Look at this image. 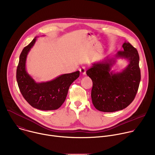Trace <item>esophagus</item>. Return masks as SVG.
I'll list each match as a JSON object with an SVG mask.
<instances>
[{"instance_id":"esophagus-1","label":"esophagus","mask_w":155,"mask_h":155,"mask_svg":"<svg viewBox=\"0 0 155 155\" xmlns=\"http://www.w3.org/2000/svg\"><path fill=\"white\" fill-rule=\"evenodd\" d=\"M80 73L82 75H85L86 74V68L85 67H82L79 69Z\"/></svg>"}]
</instances>
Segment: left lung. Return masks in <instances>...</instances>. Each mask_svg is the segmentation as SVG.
<instances>
[{
	"label": "left lung",
	"mask_w": 155,
	"mask_h": 155,
	"mask_svg": "<svg viewBox=\"0 0 155 155\" xmlns=\"http://www.w3.org/2000/svg\"><path fill=\"white\" fill-rule=\"evenodd\" d=\"M123 51L113 57L107 56L91 64L86 75L93 81L91 99L94 107L104 112H114L127 107L134 99L140 81L139 56L128 41L123 44ZM128 62L121 72L111 70L117 59Z\"/></svg>",
	"instance_id": "8db88e82"
}]
</instances>
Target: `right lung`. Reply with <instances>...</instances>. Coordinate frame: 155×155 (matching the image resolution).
<instances>
[{"mask_svg":"<svg viewBox=\"0 0 155 155\" xmlns=\"http://www.w3.org/2000/svg\"><path fill=\"white\" fill-rule=\"evenodd\" d=\"M37 40L35 37L24 48L19 56L16 80L19 90L26 101L34 108L41 110L59 108L67 97L71 84L79 77L80 72L61 75L45 82H36L26 71L28 53Z\"/></svg>","mask_w":155,"mask_h":155,"instance_id":"1","label":"right lung"}]
</instances>
